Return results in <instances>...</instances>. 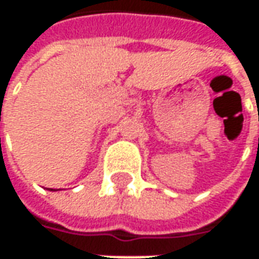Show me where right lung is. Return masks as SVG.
<instances>
[{
  "mask_svg": "<svg viewBox=\"0 0 259 259\" xmlns=\"http://www.w3.org/2000/svg\"><path fill=\"white\" fill-rule=\"evenodd\" d=\"M51 191H57V190H53V189H51Z\"/></svg>",
  "mask_w": 259,
  "mask_h": 259,
  "instance_id": "obj_1",
  "label": "right lung"
}]
</instances>
